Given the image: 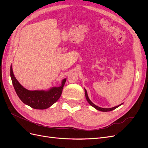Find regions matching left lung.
Returning a JSON list of instances; mask_svg holds the SVG:
<instances>
[{
	"label": "left lung",
	"mask_w": 148,
	"mask_h": 148,
	"mask_svg": "<svg viewBox=\"0 0 148 148\" xmlns=\"http://www.w3.org/2000/svg\"><path fill=\"white\" fill-rule=\"evenodd\" d=\"M84 92H85V96H86V100L88 101V102H89V104H90L91 106H92V107H95V109H96L98 110L102 111V112H109V111H111V110H113L115 109L116 108H117L118 107L120 106L121 105H122V104H123V103H122V104H120V105H119V106H117L112 107V108H107V109H106V108H102V107H98V106H96L95 104H94L93 103L90 101V99H89V97H88V94H87V91H86V89H84Z\"/></svg>",
	"instance_id": "left-lung-1"
}]
</instances>
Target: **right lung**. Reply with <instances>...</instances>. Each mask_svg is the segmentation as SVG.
Wrapping results in <instances>:
<instances>
[{"label":"right lung","mask_w":148,"mask_h":148,"mask_svg":"<svg viewBox=\"0 0 148 148\" xmlns=\"http://www.w3.org/2000/svg\"><path fill=\"white\" fill-rule=\"evenodd\" d=\"M10 77L13 86L21 101L35 109H46L54 104L60 98L66 82V79H64L60 86L52 88L47 91H29L23 88L17 81L13 75L12 66Z\"/></svg>","instance_id":"1"}]
</instances>
